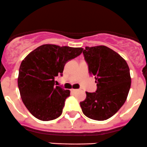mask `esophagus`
<instances>
[{
  "label": "esophagus",
  "instance_id": "1",
  "mask_svg": "<svg viewBox=\"0 0 147 147\" xmlns=\"http://www.w3.org/2000/svg\"><path fill=\"white\" fill-rule=\"evenodd\" d=\"M71 91L72 92H76V91H78V89H74V88H72V89L71 90Z\"/></svg>",
  "mask_w": 147,
  "mask_h": 147
}]
</instances>
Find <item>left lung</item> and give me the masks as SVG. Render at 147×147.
<instances>
[{"label":"left lung","mask_w":147,"mask_h":147,"mask_svg":"<svg viewBox=\"0 0 147 147\" xmlns=\"http://www.w3.org/2000/svg\"><path fill=\"white\" fill-rule=\"evenodd\" d=\"M88 72L95 77L96 92L86 93L80 102L83 113L89 119L107 120L126 101L131 87L129 68L119 53L105 46L86 47L83 51Z\"/></svg>","instance_id":"obj_1"}]
</instances>
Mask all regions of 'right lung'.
Masks as SVG:
<instances>
[{
    "instance_id": "obj_1",
    "label": "right lung",
    "mask_w": 147,
    "mask_h": 147,
    "mask_svg": "<svg viewBox=\"0 0 147 147\" xmlns=\"http://www.w3.org/2000/svg\"><path fill=\"white\" fill-rule=\"evenodd\" d=\"M82 48L44 44L30 52L21 62L18 86L24 105L41 121L60 117L70 91L55 86V77L62 76L66 62L79 56Z\"/></svg>"
}]
</instances>
